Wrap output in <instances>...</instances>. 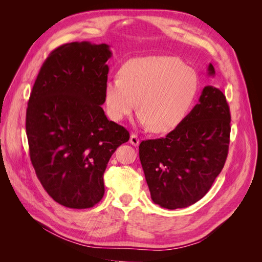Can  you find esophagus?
Listing matches in <instances>:
<instances>
[{
  "instance_id": "obj_1",
  "label": "esophagus",
  "mask_w": 262,
  "mask_h": 262,
  "mask_svg": "<svg viewBox=\"0 0 262 262\" xmlns=\"http://www.w3.org/2000/svg\"><path fill=\"white\" fill-rule=\"evenodd\" d=\"M130 143H131L132 145H134V146H138V145L140 144V139H139V137L137 136L136 133H132V134H131V137H130Z\"/></svg>"
}]
</instances>
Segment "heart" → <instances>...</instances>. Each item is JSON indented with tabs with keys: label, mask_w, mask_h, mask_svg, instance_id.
Returning <instances> with one entry per match:
<instances>
[{
	"label": "heart",
	"mask_w": 262,
	"mask_h": 262,
	"mask_svg": "<svg viewBox=\"0 0 262 262\" xmlns=\"http://www.w3.org/2000/svg\"><path fill=\"white\" fill-rule=\"evenodd\" d=\"M195 71L178 58L166 55L137 58L119 71V78L105 85L109 117L121 121L137 107L139 121L157 133L168 132L186 118L196 96Z\"/></svg>",
	"instance_id": "b5f03b06"
}]
</instances>
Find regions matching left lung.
I'll return each instance as SVG.
<instances>
[{
	"instance_id": "obj_1",
	"label": "left lung",
	"mask_w": 262,
	"mask_h": 262,
	"mask_svg": "<svg viewBox=\"0 0 262 262\" xmlns=\"http://www.w3.org/2000/svg\"><path fill=\"white\" fill-rule=\"evenodd\" d=\"M209 75L215 74L209 66ZM231 134L225 95L205 86L199 102L165 138L142 141L140 161L154 203L175 210L207 194L224 167Z\"/></svg>"
}]
</instances>
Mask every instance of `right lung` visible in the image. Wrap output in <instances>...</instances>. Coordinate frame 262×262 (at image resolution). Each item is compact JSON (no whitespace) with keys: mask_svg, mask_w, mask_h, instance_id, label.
Here are the masks:
<instances>
[{"mask_svg":"<svg viewBox=\"0 0 262 262\" xmlns=\"http://www.w3.org/2000/svg\"><path fill=\"white\" fill-rule=\"evenodd\" d=\"M110 57L106 43L62 45L43 62L30 93V161L46 191L67 208L87 209L101 200L107 164L130 138L101 108Z\"/></svg>","mask_w":262,"mask_h":262,"instance_id":"add662e5","label":"right lung"}]
</instances>
